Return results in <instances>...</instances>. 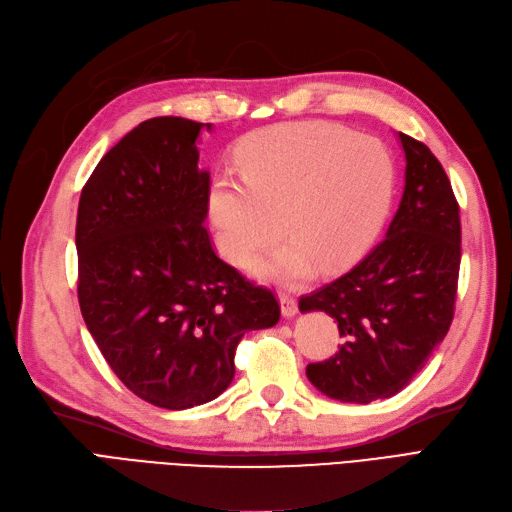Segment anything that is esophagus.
Masks as SVG:
<instances>
[{
	"mask_svg": "<svg viewBox=\"0 0 512 512\" xmlns=\"http://www.w3.org/2000/svg\"><path fill=\"white\" fill-rule=\"evenodd\" d=\"M279 305H281V313H284V317H292L298 311L296 298L292 294H288V292H281L279 294Z\"/></svg>",
	"mask_w": 512,
	"mask_h": 512,
	"instance_id": "1",
	"label": "esophagus"
}]
</instances>
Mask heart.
<instances>
[{"mask_svg":"<svg viewBox=\"0 0 512 512\" xmlns=\"http://www.w3.org/2000/svg\"><path fill=\"white\" fill-rule=\"evenodd\" d=\"M239 178L218 175L209 216L233 264H248L281 227L288 243L252 262L260 277L292 284L317 264L332 273L375 239L390 207L392 156L375 137L330 122H290L250 133L235 150Z\"/></svg>","mask_w":512,"mask_h":512,"instance_id":"b5f03b06","label":"heart"}]
</instances>
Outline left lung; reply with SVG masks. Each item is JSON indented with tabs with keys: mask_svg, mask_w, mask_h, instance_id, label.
Segmentation results:
<instances>
[{
	"mask_svg": "<svg viewBox=\"0 0 512 512\" xmlns=\"http://www.w3.org/2000/svg\"><path fill=\"white\" fill-rule=\"evenodd\" d=\"M398 139L407 169L385 239L349 273L298 301L303 313L324 311L339 322L343 345L309 364L307 377L341 402L396 396L445 339L455 311L460 205L430 148L404 133Z\"/></svg>",
	"mask_w": 512,
	"mask_h": 512,
	"instance_id": "left-lung-1",
	"label": "left lung"
}]
</instances>
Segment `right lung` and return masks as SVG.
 Wrapping results in <instances>:
<instances>
[{
	"mask_svg": "<svg viewBox=\"0 0 512 512\" xmlns=\"http://www.w3.org/2000/svg\"><path fill=\"white\" fill-rule=\"evenodd\" d=\"M201 129L180 116L137 125L84 184L76 222L86 328L116 377L169 411L218 398L243 334L279 322L275 294L211 248Z\"/></svg>",
	"mask_w": 512,
	"mask_h": 512,
	"instance_id": "1",
	"label": "right lung"
}]
</instances>
